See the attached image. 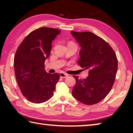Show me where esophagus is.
<instances>
[{
    "label": "esophagus",
    "instance_id": "esophagus-1",
    "mask_svg": "<svg viewBox=\"0 0 133 133\" xmlns=\"http://www.w3.org/2000/svg\"><path fill=\"white\" fill-rule=\"evenodd\" d=\"M68 76H69L68 75H67V74L64 73H60V77H62V78H66Z\"/></svg>",
    "mask_w": 133,
    "mask_h": 133
}]
</instances>
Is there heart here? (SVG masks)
Wrapping results in <instances>:
<instances>
[{
	"label": "heart",
	"instance_id": "b5f03b06",
	"mask_svg": "<svg viewBox=\"0 0 133 133\" xmlns=\"http://www.w3.org/2000/svg\"><path fill=\"white\" fill-rule=\"evenodd\" d=\"M69 43H73V42H69Z\"/></svg>",
	"mask_w": 133,
	"mask_h": 133
}]
</instances>
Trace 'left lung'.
Listing matches in <instances>:
<instances>
[{
	"mask_svg": "<svg viewBox=\"0 0 133 133\" xmlns=\"http://www.w3.org/2000/svg\"><path fill=\"white\" fill-rule=\"evenodd\" d=\"M71 34L81 46L78 63L83 70H89L85 79L73 76L76 84L72 95L83 104H97L107 96L114 84L117 58L109 43L94 33L71 31Z\"/></svg>",
	"mask_w": 133,
	"mask_h": 133,
	"instance_id": "left-lung-1",
	"label": "left lung"
}]
</instances>
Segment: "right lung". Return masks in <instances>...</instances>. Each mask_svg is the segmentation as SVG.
Here are the masks:
<instances>
[{"label":"right lung","instance_id":"add662e5","mask_svg":"<svg viewBox=\"0 0 133 133\" xmlns=\"http://www.w3.org/2000/svg\"><path fill=\"white\" fill-rule=\"evenodd\" d=\"M60 32L47 27L36 29L24 38L16 52L14 70L17 84L31 103L45 102L53 95L60 75L47 73L44 62L50 55L52 41Z\"/></svg>","mask_w":133,"mask_h":133}]
</instances>
